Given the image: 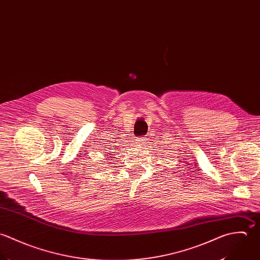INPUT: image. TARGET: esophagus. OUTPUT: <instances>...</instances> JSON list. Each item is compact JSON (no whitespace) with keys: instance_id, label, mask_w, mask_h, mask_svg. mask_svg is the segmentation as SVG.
<instances>
[{"instance_id":"esophagus-1","label":"esophagus","mask_w":260,"mask_h":260,"mask_svg":"<svg viewBox=\"0 0 260 260\" xmlns=\"http://www.w3.org/2000/svg\"><path fill=\"white\" fill-rule=\"evenodd\" d=\"M136 143H137V145L140 146V147H145V146H146V143H147V140H146V138H137Z\"/></svg>"}]
</instances>
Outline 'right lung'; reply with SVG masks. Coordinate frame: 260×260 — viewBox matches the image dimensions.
I'll return each instance as SVG.
<instances>
[{
  "label": "right lung",
  "mask_w": 260,
  "mask_h": 260,
  "mask_svg": "<svg viewBox=\"0 0 260 260\" xmlns=\"http://www.w3.org/2000/svg\"><path fill=\"white\" fill-rule=\"evenodd\" d=\"M113 153H114V152H112V153H111V154H110V155H113ZM108 156H109V154H108Z\"/></svg>",
  "instance_id": "1"
}]
</instances>
